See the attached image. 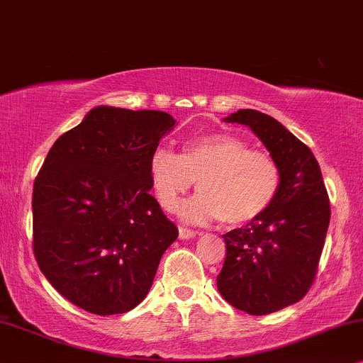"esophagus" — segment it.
Segmentation results:
<instances>
[{
    "instance_id": "1",
    "label": "esophagus",
    "mask_w": 363,
    "mask_h": 363,
    "mask_svg": "<svg viewBox=\"0 0 363 363\" xmlns=\"http://www.w3.org/2000/svg\"><path fill=\"white\" fill-rule=\"evenodd\" d=\"M199 234L197 230H192V229H187V227H179V238L181 239H194L196 235Z\"/></svg>"
}]
</instances>
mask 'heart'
<instances>
[{
    "instance_id": "b5f03b06",
    "label": "heart",
    "mask_w": 363,
    "mask_h": 363,
    "mask_svg": "<svg viewBox=\"0 0 363 363\" xmlns=\"http://www.w3.org/2000/svg\"><path fill=\"white\" fill-rule=\"evenodd\" d=\"M149 176L162 209H176L196 182L199 194L181 207V214L191 220L220 219L225 225L259 219L282 184V167L272 154L227 133L192 138L179 154L154 149Z\"/></svg>"
}]
</instances>
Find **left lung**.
<instances>
[{
    "mask_svg": "<svg viewBox=\"0 0 363 363\" xmlns=\"http://www.w3.org/2000/svg\"><path fill=\"white\" fill-rule=\"evenodd\" d=\"M225 123L249 125L282 167V184L269 211L222 235L225 260L217 275L225 302L250 315H265L298 302L312 287L330 202L311 147L279 121L239 109Z\"/></svg>",
    "mask_w": 363,
    "mask_h": 363,
    "instance_id": "obj_1",
    "label": "left lung"
}]
</instances>
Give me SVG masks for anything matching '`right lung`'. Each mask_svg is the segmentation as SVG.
Wrapping results in <instances>:
<instances>
[{"mask_svg": "<svg viewBox=\"0 0 363 363\" xmlns=\"http://www.w3.org/2000/svg\"><path fill=\"white\" fill-rule=\"evenodd\" d=\"M176 121L99 106L57 138L33 187V252L50 284L96 315L131 311L177 227L149 194V157Z\"/></svg>", "mask_w": 363, "mask_h": 363, "instance_id": "1", "label": "right lung"}]
</instances>
